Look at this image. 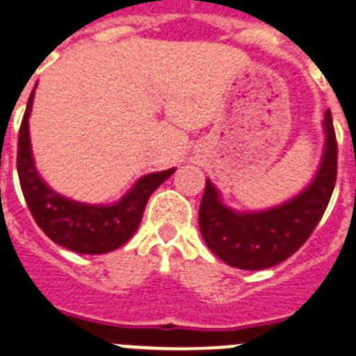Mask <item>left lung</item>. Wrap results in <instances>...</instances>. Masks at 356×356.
<instances>
[{
  "label": "left lung",
  "mask_w": 356,
  "mask_h": 356,
  "mask_svg": "<svg viewBox=\"0 0 356 356\" xmlns=\"http://www.w3.org/2000/svg\"><path fill=\"white\" fill-rule=\"evenodd\" d=\"M325 153L312 184L284 205L262 212H235L207 180L200 205V229L210 251L228 266L259 271L287 260L303 246L332 197L337 180V139L332 112L325 114Z\"/></svg>",
  "instance_id": "1"
}]
</instances>
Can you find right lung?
I'll return each instance as SVG.
<instances>
[{
    "label": "right lung",
    "mask_w": 356,
    "mask_h": 356,
    "mask_svg": "<svg viewBox=\"0 0 356 356\" xmlns=\"http://www.w3.org/2000/svg\"><path fill=\"white\" fill-rule=\"evenodd\" d=\"M37 87V85H35ZM35 90H31L19 128L17 175L31 216L53 242L83 254H102L121 248L137 232L149 196L175 169L143 176L114 205H87L56 194L44 184L31 156L28 118Z\"/></svg>",
    "instance_id": "add662e5"
}]
</instances>
